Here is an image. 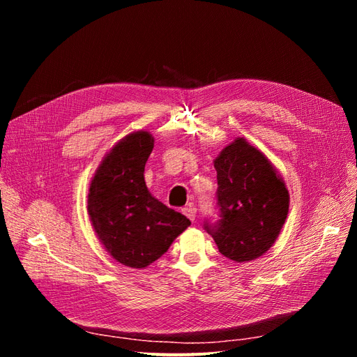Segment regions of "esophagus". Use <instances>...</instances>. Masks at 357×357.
I'll return each mask as SVG.
<instances>
[{
    "label": "esophagus",
    "mask_w": 357,
    "mask_h": 357,
    "mask_svg": "<svg viewBox=\"0 0 357 357\" xmlns=\"http://www.w3.org/2000/svg\"><path fill=\"white\" fill-rule=\"evenodd\" d=\"M183 213H185L188 215V219L195 222V215H197V208L193 207V205H188V207L183 208Z\"/></svg>",
    "instance_id": "obj_1"
}]
</instances>
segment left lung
Masks as SVG:
<instances>
[{
    "instance_id": "8db88e82",
    "label": "left lung",
    "mask_w": 357,
    "mask_h": 357,
    "mask_svg": "<svg viewBox=\"0 0 357 357\" xmlns=\"http://www.w3.org/2000/svg\"><path fill=\"white\" fill-rule=\"evenodd\" d=\"M220 220L205 223L219 252L234 262L255 261L278 238L289 213V190L275 167L244 137L214 159Z\"/></svg>"
}]
</instances>
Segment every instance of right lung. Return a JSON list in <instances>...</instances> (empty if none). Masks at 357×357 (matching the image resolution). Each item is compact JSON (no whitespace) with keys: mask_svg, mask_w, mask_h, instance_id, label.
<instances>
[{"mask_svg":"<svg viewBox=\"0 0 357 357\" xmlns=\"http://www.w3.org/2000/svg\"><path fill=\"white\" fill-rule=\"evenodd\" d=\"M153 144L149 131L128 134L104 156L89 185L95 234L110 256L129 268L153 264L190 225L146 186L144 167Z\"/></svg>","mask_w":357,"mask_h":357,"instance_id":"add662e5","label":"right lung"}]
</instances>
